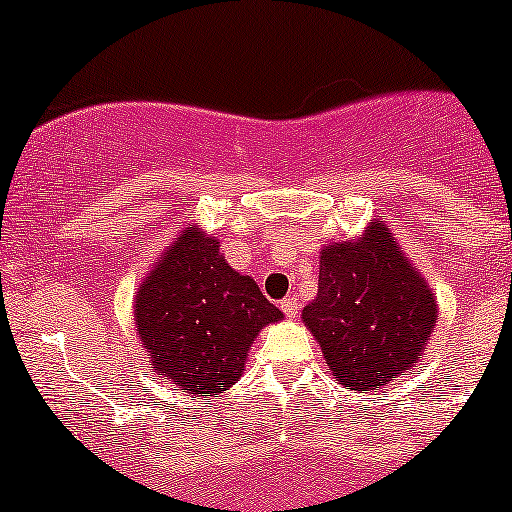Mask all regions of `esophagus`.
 <instances>
[{
    "label": "esophagus",
    "instance_id": "esophagus-1",
    "mask_svg": "<svg viewBox=\"0 0 512 512\" xmlns=\"http://www.w3.org/2000/svg\"><path fill=\"white\" fill-rule=\"evenodd\" d=\"M281 310H284L286 317H296L298 315V301H296V298H284V301H281Z\"/></svg>",
    "mask_w": 512,
    "mask_h": 512
}]
</instances>
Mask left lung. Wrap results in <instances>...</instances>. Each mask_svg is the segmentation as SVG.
<instances>
[{"instance_id":"8db88e82","label":"left lung","mask_w":512,"mask_h":512,"mask_svg":"<svg viewBox=\"0 0 512 512\" xmlns=\"http://www.w3.org/2000/svg\"><path fill=\"white\" fill-rule=\"evenodd\" d=\"M436 320V293L385 221L320 250V284L303 308V325L346 390L368 395L409 373Z\"/></svg>"}]
</instances>
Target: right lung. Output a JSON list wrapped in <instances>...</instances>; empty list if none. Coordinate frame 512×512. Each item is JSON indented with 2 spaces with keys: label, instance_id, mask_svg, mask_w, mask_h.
Wrapping results in <instances>:
<instances>
[{
  "label": "right lung",
  "instance_id": "1",
  "mask_svg": "<svg viewBox=\"0 0 512 512\" xmlns=\"http://www.w3.org/2000/svg\"><path fill=\"white\" fill-rule=\"evenodd\" d=\"M284 313L236 272L204 228L180 236L134 293V325L149 368L192 397H214L243 375L257 334Z\"/></svg>",
  "mask_w": 512,
  "mask_h": 512
}]
</instances>
